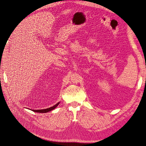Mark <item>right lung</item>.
I'll list each match as a JSON object with an SVG mask.
<instances>
[{
  "instance_id": "add662e5",
  "label": "right lung",
  "mask_w": 146,
  "mask_h": 146,
  "mask_svg": "<svg viewBox=\"0 0 146 146\" xmlns=\"http://www.w3.org/2000/svg\"><path fill=\"white\" fill-rule=\"evenodd\" d=\"M60 104V102H58L57 104H56L55 105H54V106L52 107H49V108H48V109H42V110H31L33 111H35V112H37V113H47L48 111H51L52 110H54V109H55L56 107L58 106V105Z\"/></svg>"
}]
</instances>
